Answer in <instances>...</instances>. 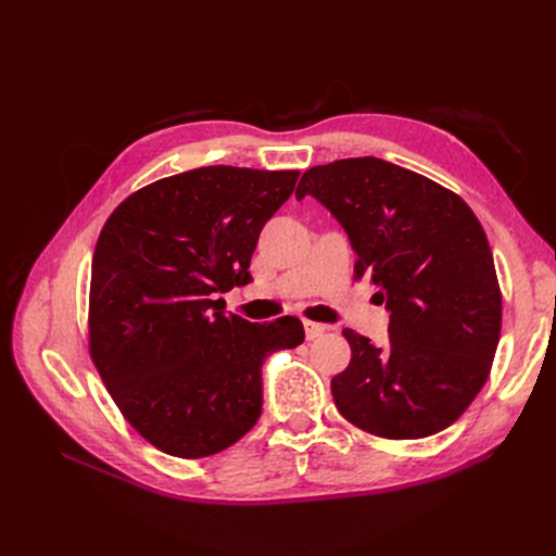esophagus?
Instances as JSON below:
<instances>
[{
	"label": "esophagus",
	"mask_w": 556,
	"mask_h": 556,
	"mask_svg": "<svg viewBox=\"0 0 556 556\" xmlns=\"http://www.w3.org/2000/svg\"><path fill=\"white\" fill-rule=\"evenodd\" d=\"M304 329H306V339H308V341H315V339H319V336H323V333L327 331V327H325V325L311 323V319H306V323H304Z\"/></svg>",
	"instance_id": "1"
}]
</instances>
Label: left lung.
I'll return each mask as SVG.
<instances>
[{
	"label": "left lung",
	"instance_id": "8db88e82",
	"mask_svg": "<svg viewBox=\"0 0 556 556\" xmlns=\"http://www.w3.org/2000/svg\"><path fill=\"white\" fill-rule=\"evenodd\" d=\"M315 197L348 231L355 278H371L390 311L374 345L343 329L352 359L333 376L339 413L392 441L457 422L492 371L501 288L476 213L443 185L378 157L313 166L296 199Z\"/></svg>",
	"mask_w": 556,
	"mask_h": 556
}]
</instances>
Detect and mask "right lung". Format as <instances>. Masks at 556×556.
I'll list each match as a JSON object with an SVG mask.
<instances>
[{
	"instance_id": "obj_1",
	"label": "right lung",
	"mask_w": 556,
	"mask_h": 556,
	"mask_svg": "<svg viewBox=\"0 0 556 556\" xmlns=\"http://www.w3.org/2000/svg\"><path fill=\"white\" fill-rule=\"evenodd\" d=\"M296 178L201 166L129 194L99 233L90 357L127 422L172 457L243 439L262 413L264 359L304 343L296 317L255 325L215 299L252 280L260 231Z\"/></svg>"
}]
</instances>
